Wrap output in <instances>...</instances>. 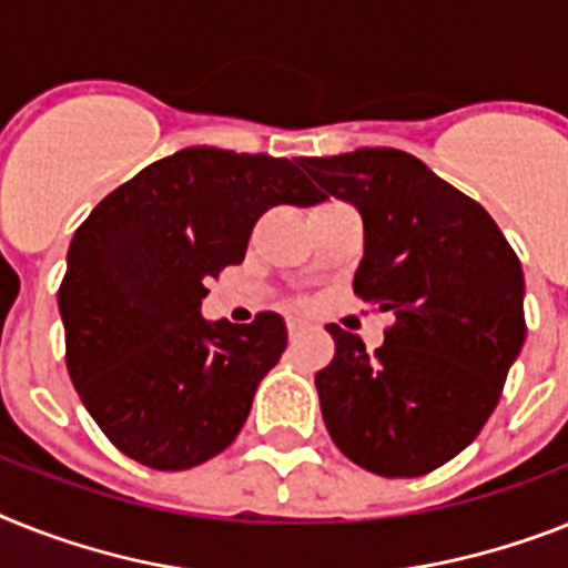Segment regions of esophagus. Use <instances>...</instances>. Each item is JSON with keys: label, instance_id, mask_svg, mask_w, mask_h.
<instances>
[{"label": "esophagus", "instance_id": "34e87169", "mask_svg": "<svg viewBox=\"0 0 568 568\" xmlns=\"http://www.w3.org/2000/svg\"><path fill=\"white\" fill-rule=\"evenodd\" d=\"M304 331H307V322H304V318H295V316L287 318V334H290V339H295V336H302Z\"/></svg>", "mask_w": 568, "mask_h": 568}]
</instances>
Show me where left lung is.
Segmentation results:
<instances>
[{"label": "left lung", "mask_w": 568, "mask_h": 568, "mask_svg": "<svg viewBox=\"0 0 568 568\" xmlns=\"http://www.w3.org/2000/svg\"><path fill=\"white\" fill-rule=\"evenodd\" d=\"M322 194L363 214L354 293L395 313L386 342L327 325L336 354L316 374L322 418L363 470L412 479L481 433L526 342V278L494 217L395 148L302 159Z\"/></svg>", "instance_id": "8db88e82"}]
</instances>
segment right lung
Listing matches in <instances>:
<instances>
[{
  "label": "right lung",
  "mask_w": 568,
  "mask_h": 568,
  "mask_svg": "<svg viewBox=\"0 0 568 568\" xmlns=\"http://www.w3.org/2000/svg\"><path fill=\"white\" fill-rule=\"evenodd\" d=\"M322 200L290 159L185 148L106 194L78 226L58 290L65 368L124 456L189 470L237 438L287 327L278 313L252 325L205 322V284L241 264L264 211Z\"/></svg>",
  "instance_id": "add662e5"
}]
</instances>
